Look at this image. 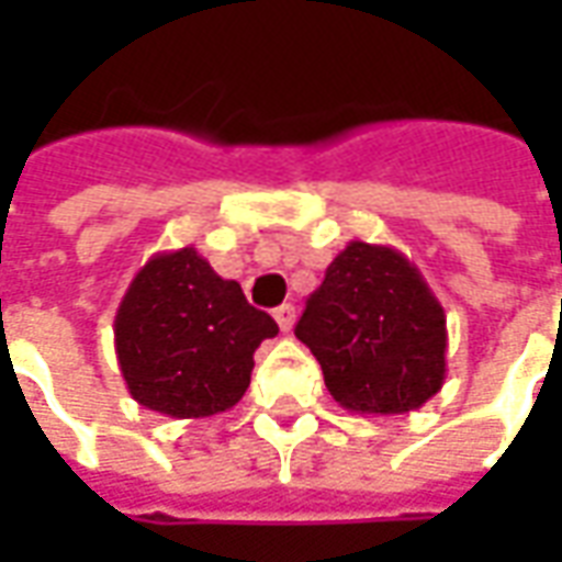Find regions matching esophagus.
<instances>
[{
  "label": "esophagus",
  "instance_id": "34e87169",
  "mask_svg": "<svg viewBox=\"0 0 562 562\" xmlns=\"http://www.w3.org/2000/svg\"><path fill=\"white\" fill-rule=\"evenodd\" d=\"M273 318H277V325H280L282 334H289L294 325V306L292 304H282L273 310Z\"/></svg>",
  "mask_w": 562,
  "mask_h": 562
}]
</instances>
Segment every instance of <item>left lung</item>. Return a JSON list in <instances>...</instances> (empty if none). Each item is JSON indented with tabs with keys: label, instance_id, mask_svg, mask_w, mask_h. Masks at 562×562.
<instances>
[{
	"label": "left lung",
	"instance_id": "8db88e82",
	"mask_svg": "<svg viewBox=\"0 0 562 562\" xmlns=\"http://www.w3.org/2000/svg\"><path fill=\"white\" fill-rule=\"evenodd\" d=\"M294 334L349 413H413L446 382V310L422 270L391 246H346Z\"/></svg>",
	"mask_w": 562,
	"mask_h": 562
}]
</instances>
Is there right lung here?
<instances>
[{"instance_id":"add662e5","label":"right lung","mask_w":562,"mask_h":562,"mask_svg":"<svg viewBox=\"0 0 562 562\" xmlns=\"http://www.w3.org/2000/svg\"><path fill=\"white\" fill-rule=\"evenodd\" d=\"M277 322L222 280L195 246L156 252L128 282L114 346L128 394L153 413L207 418L240 401Z\"/></svg>"}]
</instances>
